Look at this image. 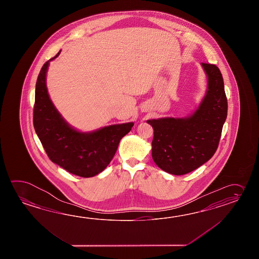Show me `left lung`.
I'll return each instance as SVG.
<instances>
[{
	"mask_svg": "<svg viewBox=\"0 0 259 259\" xmlns=\"http://www.w3.org/2000/svg\"><path fill=\"white\" fill-rule=\"evenodd\" d=\"M207 77V90L198 108L187 117L147 120L154 128L152 156L162 170L184 175L198 168L214 155L228 112L220 68L201 64Z\"/></svg>",
	"mask_w": 259,
	"mask_h": 259,
	"instance_id": "left-lung-1",
	"label": "left lung"
}]
</instances>
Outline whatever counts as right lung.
<instances>
[{
	"label": "right lung",
	"instance_id": "obj_1",
	"mask_svg": "<svg viewBox=\"0 0 259 259\" xmlns=\"http://www.w3.org/2000/svg\"><path fill=\"white\" fill-rule=\"evenodd\" d=\"M44 64L36 82L33 125L52 162L77 176L91 178L99 174L113 159L122 138L134 123L111 125L92 132H80L62 117L50 99L46 73L50 61Z\"/></svg>",
	"mask_w": 259,
	"mask_h": 259
}]
</instances>
